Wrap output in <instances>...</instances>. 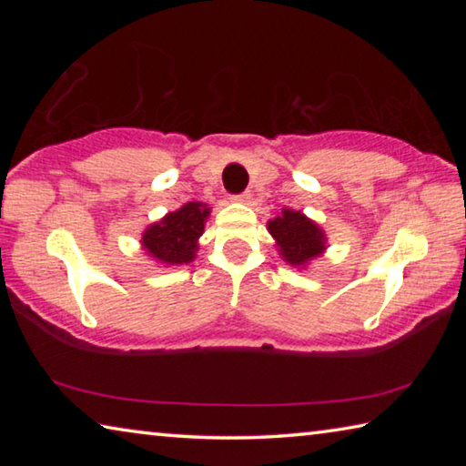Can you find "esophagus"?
I'll use <instances>...</instances> for the list:
<instances>
[{
  "label": "esophagus",
  "mask_w": 466,
  "mask_h": 466,
  "mask_svg": "<svg viewBox=\"0 0 466 466\" xmlns=\"http://www.w3.org/2000/svg\"><path fill=\"white\" fill-rule=\"evenodd\" d=\"M230 199H232L234 203H248V199H250V193H240V195H234V197H230Z\"/></svg>",
  "instance_id": "obj_1"
}]
</instances>
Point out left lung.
<instances>
[{
    "label": "left lung",
    "mask_w": 466,
    "mask_h": 466,
    "mask_svg": "<svg viewBox=\"0 0 466 466\" xmlns=\"http://www.w3.org/2000/svg\"><path fill=\"white\" fill-rule=\"evenodd\" d=\"M267 230L273 236L279 257L296 269H306L327 250L325 230L302 211L283 208L279 216L267 222Z\"/></svg>",
    "instance_id": "8db88e82"
}]
</instances>
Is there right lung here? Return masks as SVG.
Wrapping results in <instances>:
<instances>
[{
	"mask_svg": "<svg viewBox=\"0 0 466 466\" xmlns=\"http://www.w3.org/2000/svg\"><path fill=\"white\" fill-rule=\"evenodd\" d=\"M211 208L201 201H188L177 211H168L141 234V248L157 265H187L195 261L199 238Z\"/></svg>",
	"mask_w": 466,
	"mask_h": 466,
	"instance_id": "1",
	"label": "right lung"
}]
</instances>
